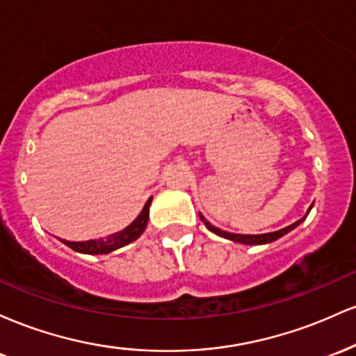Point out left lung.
Masks as SVG:
<instances>
[{
  "label": "left lung",
  "mask_w": 356,
  "mask_h": 356,
  "mask_svg": "<svg viewBox=\"0 0 356 356\" xmlns=\"http://www.w3.org/2000/svg\"><path fill=\"white\" fill-rule=\"evenodd\" d=\"M312 207H313V204H312V206H309V209H308V212H306V216L309 214V211H312ZM306 216H305V218H301L300 220H296V222H293L291 226H286V227H283V229L275 231V232H266V234H234V232H227V231L219 229V227L212 226L209 220L204 218L202 214H199V218H201L202 222L206 224L207 229H209L211 232H214V234L220 236V238L234 241V243L248 244V246H257V244H269V243H273V241L283 238V236L288 234L289 231H293V229H295V227L300 226V224L303 222V220L306 219Z\"/></svg>",
  "instance_id": "8db88e82"
}]
</instances>
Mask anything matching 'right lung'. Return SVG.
Wrapping results in <instances>:
<instances>
[{
	"mask_svg": "<svg viewBox=\"0 0 356 356\" xmlns=\"http://www.w3.org/2000/svg\"><path fill=\"white\" fill-rule=\"evenodd\" d=\"M152 204V197L145 202L144 209L137 216V219L132 224L125 227V229L113 232V234L107 236V238L99 239H90V241H67L60 239L65 246L72 248L73 251L81 252V254H108V252L115 251L127 246V244L134 243V241L140 238L142 232L145 231L147 220H149V207Z\"/></svg>",
	"mask_w": 356,
	"mask_h": 356,
	"instance_id": "right-lung-1",
	"label": "right lung"
}]
</instances>
